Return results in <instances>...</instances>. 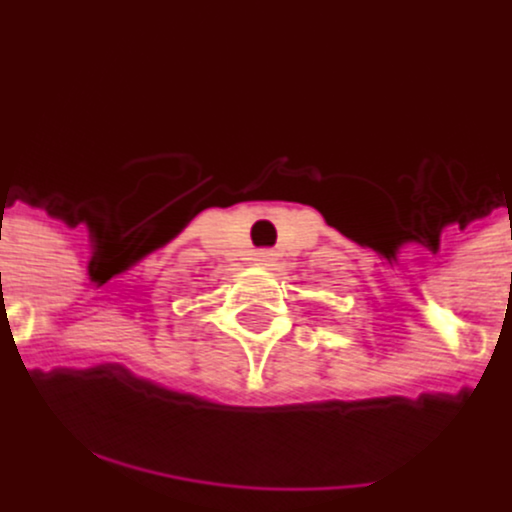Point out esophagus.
Instances as JSON below:
<instances>
[{"mask_svg":"<svg viewBox=\"0 0 512 512\" xmlns=\"http://www.w3.org/2000/svg\"><path fill=\"white\" fill-rule=\"evenodd\" d=\"M255 260L260 265H273L276 263V252H273V249H257Z\"/></svg>","mask_w":512,"mask_h":512,"instance_id":"34e87169","label":"esophagus"}]
</instances>
